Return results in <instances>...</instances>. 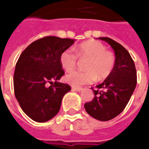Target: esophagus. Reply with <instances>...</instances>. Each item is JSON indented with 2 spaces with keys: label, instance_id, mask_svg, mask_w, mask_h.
<instances>
[{
  "label": "esophagus",
  "instance_id": "34e87169",
  "mask_svg": "<svg viewBox=\"0 0 149 149\" xmlns=\"http://www.w3.org/2000/svg\"><path fill=\"white\" fill-rule=\"evenodd\" d=\"M72 90L73 91H77V92H80V91H83V88H81V87H72Z\"/></svg>",
  "mask_w": 149,
  "mask_h": 149
}]
</instances>
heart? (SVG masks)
<instances>
[{
    "label": "heart",
    "mask_w": 149,
    "mask_h": 149,
    "mask_svg": "<svg viewBox=\"0 0 149 149\" xmlns=\"http://www.w3.org/2000/svg\"><path fill=\"white\" fill-rule=\"evenodd\" d=\"M78 57L88 59L85 65L86 71H74L67 74L65 80L73 86H80L93 83L96 79L104 80L111 74L115 65V57L106 46L98 41H87L76 49ZM59 62L62 67L67 72L76 68L77 56L72 49H67L61 53Z\"/></svg>",
    "instance_id": "heart-1"
}]
</instances>
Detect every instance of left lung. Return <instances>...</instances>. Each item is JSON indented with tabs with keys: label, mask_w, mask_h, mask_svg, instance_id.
Wrapping results in <instances>:
<instances>
[{
	"label": "left lung",
	"mask_w": 149,
	"mask_h": 149,
	"mask_svg": "<svg viewBox=\"0 0 149 149\" xmlns=\"http://www.w3.org/2000/svg\"><path fill=\"white\" fill-rule=\"evenodd\" d=\"M98 39L107 42L113 49L115 65L111 74L93 90L94 97L84 104V107L93 118L107 121L119 115L125 108L136 86L137 72L126 49L110 38Z\"/></svg>",
	"instance_id": "8db88e82"
}]
</instances>
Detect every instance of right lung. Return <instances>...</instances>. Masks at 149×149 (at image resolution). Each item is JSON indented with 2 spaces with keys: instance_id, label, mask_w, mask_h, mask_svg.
I'll use <instances>...</instances> for the list:
<instances>
[{
  "instance_id": "add662e5",
  "label": "right lung",
  "mask_w": 149,
  "mask_h": 149,
  "mask_svg": "<svg viewBox=\"0 0 149 149\" xmlns=\"http://www.w3.org/2000/svg\"><path fill=\"white\" fill-rule=\"evenodd\" d=\"M74 39L47 36L35 41L21 54L15 66L14 90L22 111L36 122H45L58 113L62 99L70 91L58 80L64 75L61 53Z\"/></svg>"
}]
</instances>
